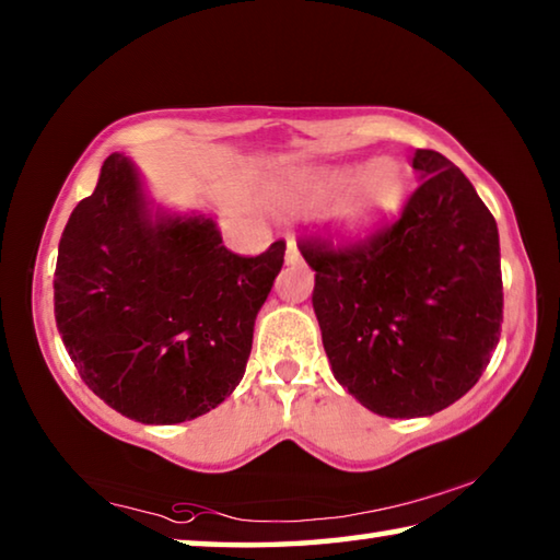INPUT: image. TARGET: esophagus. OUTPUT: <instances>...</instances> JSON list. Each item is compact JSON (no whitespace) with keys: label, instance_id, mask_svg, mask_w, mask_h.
Instances as JSON below:
<instances>
[{"label":"esophagus","instance_id":"34e87169","mask_svg":"<svg viewBox=\"0 0 560 560\" xmlns=\"http://www.w3.org/2000/svg\"><path fill=\"white\" fill-rule=\"evenodd\" d=\"M301 259V254L296 249V242H293V236H289V244H287V264H296Z\"/></svg>","mask_w":560,"mask_h":560}]
</instances>
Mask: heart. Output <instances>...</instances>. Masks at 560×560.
I'll list each match as a JSON object with an SVG mask.
<instances>
[{
	"instance_id": "heart-1",
	"label": "heart",
	"mask_w": 560,
	"mask_h": 560,
	"mask_svg": "<svg viewBox=\"0 0 560 560\" xmlns=\"http://www.w3.org/2000/svg\"><path fill=\"white\" fill-rule=\"evenodd\" d=\"M353 184L351 188L349 185ZM348 195L338 205V222L350 236H365L402 202L405 179L393 163H375L365 167H336L311 177L301 187L303 200L320 205L338 197L347 187Z\"/></svg>"
}]
</instances>
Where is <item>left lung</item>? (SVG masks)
Listing matches in <instances>:
<instances>
[{"instance_id": "left-lung-1", "label": "left lung", "mask_w": 560, "mask_h": 560, "mask_svg": "<svg viewBox=\"0 0 560 560\" xmlns=\"http://www.w3.org/2000/svg\"><path fill=\"white\" fill-rule=\"evenodd\" d=\"M422 183L400 217L360 240L301 236L336 381L385 417L457 402L487 371L504 324L494 214L457 165L417 150Z\"/></svg>"}]
</instances>
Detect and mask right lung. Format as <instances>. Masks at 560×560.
<instances>
[{
    "mask_svg": "<svg viewBox=\"0 0 560 560\" xmlns=\"http://www.w3.org/2000/svg\"><path fill=\"white\" fill-rule=\"evenodd\" d=\"M283 252L279 240L234 254L205 217L153 220L136 167L113 153L61 234L56 328L113 410L145 424L195 420L240 385Z\"/></svg>",
    "mask_w": 560,
    "mask_h": 560,
    "instance_id": "1",
    "label": "right lung"
}]
</instances>
